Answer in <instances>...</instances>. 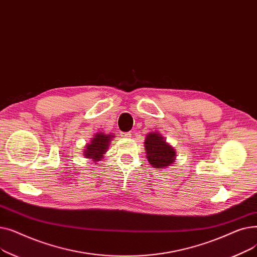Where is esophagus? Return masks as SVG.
<instances>
[{
    "label": "esophagus",
    "instance_id": "1",
    "mask_svg": "<svg viewBox=\"0 0 257 257\" xmlns=\"http://www.w3.org/2000/svg\"><path fill=\"white\" fill-rule=\"evenodd\" d=\"M131 136H132L131 132H126V133H123V136H121V137L125 138V139H130Z\"/></svg>",
    "mask_w": 257,
    "mask_h": 257
}]
</instances>
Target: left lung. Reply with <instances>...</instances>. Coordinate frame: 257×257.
Returning <instances> with one entry per match:
<instances>
[{
    "label": "left lung",
    "mask_w": 257,
    "mask_h": 257,
    "mask_svg": "<svg viewBox=\"0 0 257 257\" xmlns=\"http://www.w3.org/2000/svg\"><path fill=\"white\" fill-rule=\"evenodd\" d=\"M145 150L148 163L155 169L170 167L176 160V150L156 131L148 133L146 136Z\"/></svg>",
    "instance_id": "1"
}]
</instances>
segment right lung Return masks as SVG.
Returning <instances> with one entry per match:
<instances>
[{
  "label": "right lung",
  "instance_id": "1",
  "mask_svg": "<svg viewBox=\"0 0 257 257\" xmlns=\"http://www.w3.org/2000/svg\"><path fill=\"white\" fill-rule=\"evenodd\" d=\"M112 139H114V136L111 133L106 134L104 132H97L91 141L84 147V157L89 159V161H93V165L101 161L108 151Z\"/></svg>",
  "mask_w": 257,
  "mask_h": 257
}]
</instances>
